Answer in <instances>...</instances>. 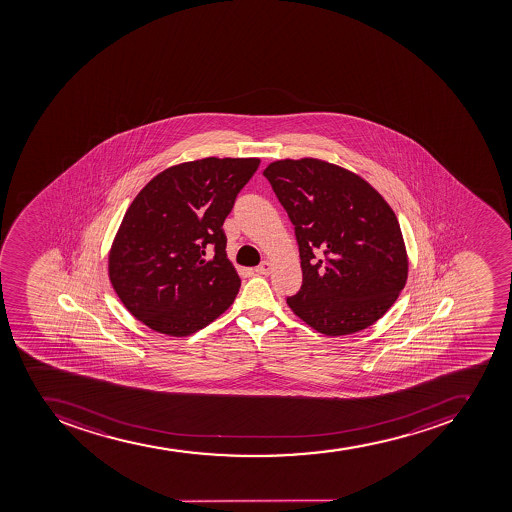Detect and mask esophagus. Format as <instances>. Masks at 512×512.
<instances>
[{"label": "esophagus", "instance_id": "34e87169", "mask_svg": "<svg viewBox=\"0 0 512 512\" xmlns=\"http://www.w3.org/2000/svg\"><path fill=\"white\" fill-rule=\"evenodd\" d=\"M255 272L258 273V275H268V273L272 272V263L265 262L260 263L258 267H255Z\"/></svg>", "mask_w": 512, "mask_h": 512}]
</instances>
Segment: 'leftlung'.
<instances>
[{"label":"left lung","mask_w":512,"mask_h":512,"mask_svg":"<svg viewBox=\"0 0 512 512\" xmlns=\"http://www.w3.org/2000/svg\"><path fill=\"white\" fill-rule=\"evenodd\" d=\"M263 175L298 240L303 285L286 298L291 311L331 337L375 324L398 299L409 267L385 198L357 173L319 159L276 160Z\"/></svg>","instance_id":"1"}]
</instances>
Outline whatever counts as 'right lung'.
<instances>
[{
    "mask_svg": "<svg viewBox=\"0 0 512 512\" xmlns=\"http://www.w3.org/2000/svg\"><path fill=\"white\" fill-rule=\"evenodd\" d=\"M258 159L180 163L147 183L109 250L111 285L152 331L186 337L226 311L240 288L222 224Z\"/></svg>",
    "mask_w": 512,
    "mask_h": 512,
    "instance_id": "1",
    "label": "right lung"
}]
</instances>
